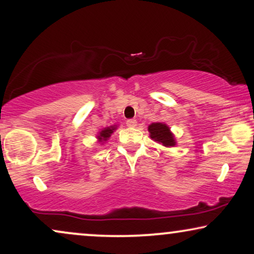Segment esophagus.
<instances>
[{
	"instance_id": "obj_1",
	"label": "esophagus",
	"mask_w": 254,
	"mask_h": 254,
	"mask_svg": "<svg viewBox=\"0 0 254 254\" xmlns=\"http://www.w3.org/2000/svg\"><path fill=\"white\" fill-rule=\"evenodd\" d=\"M126 124H127L128 127H135L137 125V121L135 119H128L126 121Z\"/></svg>"
}]
</instances>
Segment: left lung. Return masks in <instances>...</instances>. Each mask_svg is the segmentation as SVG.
<instances>
[{
    "instance_id": "8db88e82",
    "label": "left lung",
    "mask_w": 254,
    "mask_h": 254,
    "mask_svg": "<svg viewBox=\"0 0 254 254\" xmlns=\"http://www.w3.org/2000/svg\"><path fill=\"white\" fill-rule=\"evenodd\" d=\"M150 137L152 140L164 145V147H175L176 140L173 134L170 130L169 126L162 123H154L148 127Z\"/></svg>"
}]
</instances>
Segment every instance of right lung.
Masks as SVG:
<instances>
[{
  "instance_id": "1",
  "label": "right lung",
  "mask_w": 254,
  "mask_h": 254,
  "mask_svg": "<svg viewBox=\"0 0 254 254\" xmlns=\"http://www.w3.org/2000/svg\"><path fill=\"white\" fill-rule=\"evenodd\" d=\"M116 129H117L116 125L104 128V129H102V130L99 131V135H98V136H97V138H98L99 142H105V141L109 140V137L111 136V135H112V133Z\"/></svg>"
}]
</instances>
